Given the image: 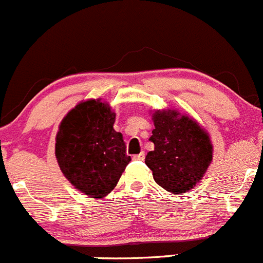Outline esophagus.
<instances>
[{
  "instance_id": "34e87169",
  "label": "esophagus",
  "mask_w": 263,
  "mask_h": 263,
  "mask_svg": "<svg viewBox=\"0 0 263 263\" xmlns=\"http://www.w3.org/2000/svg\"><path fill=\"white\" fill-rule=\"evenodd\" d=\"M144 158H145V154H144V152H140L139 154L134 155V157H133V159H134V160H140V162H142V160H144Z\"/></svg>"
}]
</instances>
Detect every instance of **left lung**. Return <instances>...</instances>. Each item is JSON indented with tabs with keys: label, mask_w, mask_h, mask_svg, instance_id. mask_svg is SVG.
<instances>
[{
	"label": "left lung",
	"mask_w": 263,
	"mask_h": 263,
	"mask_svg": "<svg viewBox=\"0 0 263 263\" xmlns=\"http://www.w3.org/2000/svg\"><path fill=\"white\" fill-rule=\"evenodd\" d=\"M154 151L145 157L157 184L173 194L193 189L204 177L213 159L208 132L193 118L176 109L154 110Z\"/></svg>",
	"instance_id": "1"
}]
</instances>
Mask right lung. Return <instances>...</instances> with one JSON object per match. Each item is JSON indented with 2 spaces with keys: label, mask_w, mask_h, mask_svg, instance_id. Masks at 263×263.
<instances>
[{
  "label": "right lung",
  "mask_w": 263,
  "mask_h": 263,
  "mask_svg": "<svg viewBox=\"0 0 263 263\" xmlns=\"http://www.w3.org/2000/svg\"><path fill=\"white\" fill-rule=\"evenodd\" d=\"M114 123L115 112L109 103L87 99L70 110L59 125L55 143L59 166L65 178L90 198L108 196L132 160Z\"/></svg>",
  "instance_id": "1"
}]
</instances>
